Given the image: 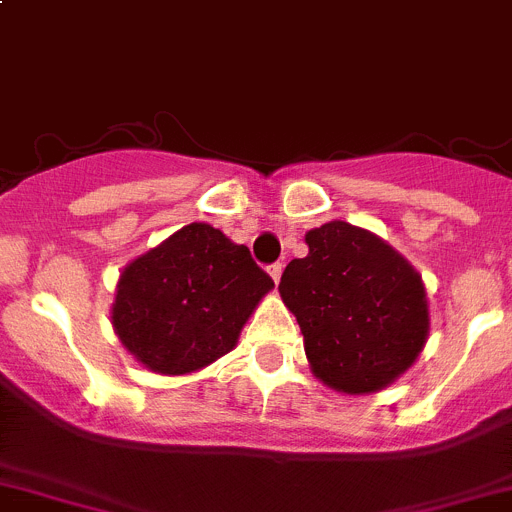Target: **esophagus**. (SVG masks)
I'll use <instances>...</instances> for the list:
<instances>
[{
  "instance_id": "1",
  "label": "esophagus",
  "mask_w": 512,
  "mask_h": 512,
  "mask_svg": "<svg viewBox=\"0 0 512 512\" xmlns=\"http://www.w3.org/2000/svg\"><path fill=\"white\" fill-rule=\"evenodd\" d=\"M270 277L275 282H280V277H282V265L280 262H275V265H270Z\"/></svg>"
}]
</instances>
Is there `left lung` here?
<instances>
[{
    "instance_id": "obj_1",
    "label": "left lung",
    "mask_w": 512,
    "mask_h": 512,
    "mask_svg": "<svg viewBox=\"0 0 512 512\" xmlns=\"http://www.w3.org/2000/svg\"><path fill=\"white\" fill-rule=\"evenodd\" d=\"M280 297L297 317L310 370L335 393L385 390L415 365L430 335L420 272L375 232L332 220L305 235Z\"/></svg>"
}]
</instances>
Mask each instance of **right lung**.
I'll use <instances>...</instances> for the list:
<instances>
[{
	"label": "right lung",
	"mask_w": 512,
	"mask_h": 512,
	"mask_svg": "<svg viewBox=\"0 0 512 512\" xmlns=\"http://www.w3.org/2000/svg\"><path fill=\"white\" fill-rule=\"evenodd\" d=\"M272 287L245 245L207 222H190L124 267L109 317L142 367L180 377L235 350Z\"/></svg>",
	"instance_id": "right-lung-1"
}]
</instances>
